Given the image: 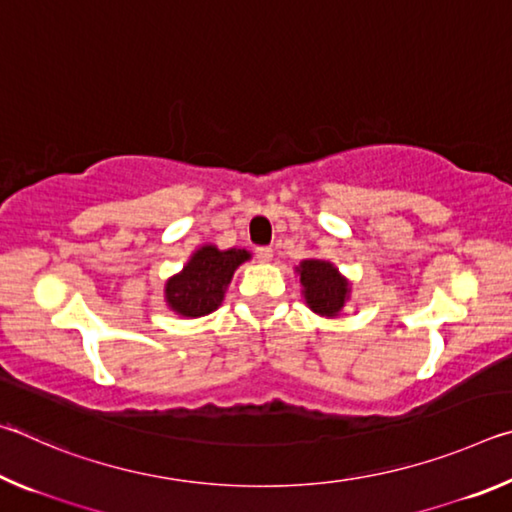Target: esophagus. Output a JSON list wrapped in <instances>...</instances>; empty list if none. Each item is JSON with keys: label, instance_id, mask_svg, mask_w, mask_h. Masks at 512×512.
I'll return each instance as SVG.
<instances>
[{"label": "esophagus", "instance_id": "1", "mask_svg": "<svg viewBox=\"0 0 512 512\" xmlns=\"http://www.w3.org/2000/svg\"><path fill=\"white\" fill-rule=\"evenodd\" d=\"M255 255L259 262H271L273 259V248L271 246H257L255 248Z\"/></svg>", "mask_w": 512, "mask_h": 512}]
</instances>
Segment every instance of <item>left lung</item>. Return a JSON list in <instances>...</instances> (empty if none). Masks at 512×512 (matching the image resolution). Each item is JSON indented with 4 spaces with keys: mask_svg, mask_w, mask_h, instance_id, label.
Masks as SVG:
<instances>
[{
    "mask_svg": "<svg viewBox=\"0 0 512 512\" xmlns=\"http://www.w3.org/2000/svg\"><path fill=\"white\" fill-rule=\"evenodd\" d=\"M296 271L307 307L318 316H339L350 298V282L339 273V268L325 259H302Z\"/></svg>",
    "mask_w": 512,
    "mask_h": 512,
    "instance_id": "left-lung-1",
    "label": "left lung"
}]
</instances>
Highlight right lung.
<instances>
[{
	"label": "right lung",
	"mask_w": 512,
	"mask_h": 512,
	"mask_svg": "<svg viewBox=\"0 0 512 512\" xmlns=\"http://www.w3.org/2000/svg\"><path fill=\"white\" fill-rule=\"evenodd\" d=\"M248 259L250 253L244 248L219 250L212 244L201 246L189 257L183 271L164 284V300L169 309L185 318L212 314L223 302L232 275Z\"/></svg>",
	"instance_id": "right-lung-1"
}]
</instances>
